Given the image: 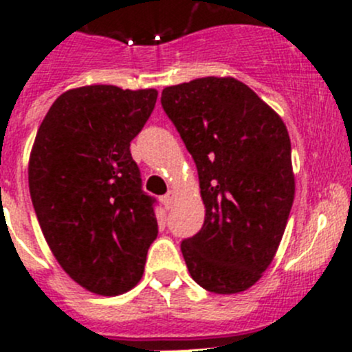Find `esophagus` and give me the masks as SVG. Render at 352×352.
I'll return each instance as SVG.
<instances>
[{
	"mask_svg": "<svg viewBox=\"0 0 352 352\" xmlns=\"http://www.w3.org/2000/svg\"><path fill=\"white\" fill-rule=\"evenodd\" d=\"M163 206H165V209H172L173 206V192L170 190V192H166L165 196H163Z\"/></svg>",
	"mask_w": 352,
	"mask_h": 352,
	"instance_id": "obj_1",
	"label": "esophagus"
}]
</instances>
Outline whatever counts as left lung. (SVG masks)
Instances as JSON below:
<instances>
[{
    "instance_id": "8db88e82",
    "label": "left lung",
    "mask_w": 352,
    "mask_h": 352,
    "mask_svg": "<svg viewBox=\"0 0 352 352\" xmlns=\"http://www.w3.org/2000/svg\"><path fill=\"white\" fill-rule=\"evenodd\" d=\"M162 107L199 173L204 225L180 243L190 276L232 294L274 258L294 199L291 141L281 117L235 78L166 87Z\"/></svg>"
}]
</instances>
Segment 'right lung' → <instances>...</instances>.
<instances>
[{
    "label": "right lung",
    "mask_w": 352,
    "mask_h": 352,
    "mask_svg": "<svg viewBox=\"0 0 352 352\" xmlns=\"http://www.w3.org/2000/svg\"><path fill=\"white\" fill-rule=\"evenodd\" d=\"M156 97L112 85L74 88L35 136L28 187L38 225L61 267L91 293L136 286L158 235L156 199L143 190L129 150Z\"/></svg>",
    "instance_id": "add662e5"
}]
</instances>
